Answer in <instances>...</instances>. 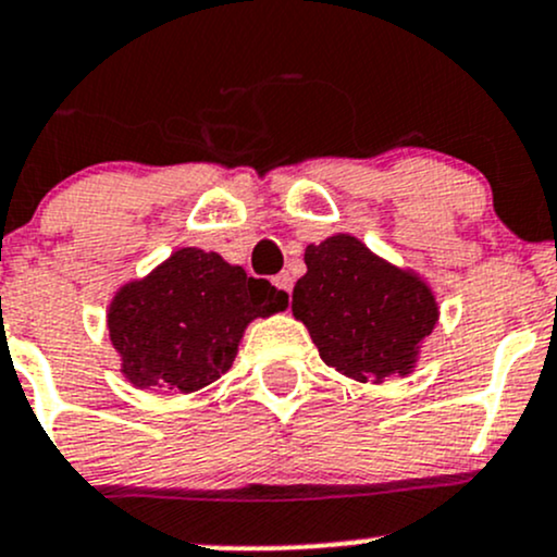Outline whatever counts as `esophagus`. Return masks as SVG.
<instances>
[{"mask_svg": "<svg viewBox=\"0 0 557 557\" xmlns=\"http://www.w3.org/2000/svg\"><path fill=\"white\" fill-rule=\"evenodd\" d=\"M273 286L281 292H286V295H292V276L289 273H278V276L273 278Z\"/></svg>", "mask_w": 557, "mask_h": 557, "instance_id": "esophagus-1", "label": "esophagus"}]
</instances>
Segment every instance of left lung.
<instances>
[{
    "label": "left lung",
    "mask_w": 557,
    "mask_h": 557,
    "mask_svg": "<svg viewBox=\"0 0 557 557\" xmlns=\"http://www.w3.org/2000/svg\"><path fill=\"white\" fill-rule=\"evenodd\" d=\"M305 265L292 313L326 367L372 385L414 374L441 315L433 286L420 273L393 265L352 233L308 244Z\"/></svg>",
    "instance_id": "1"
}]
</instances>
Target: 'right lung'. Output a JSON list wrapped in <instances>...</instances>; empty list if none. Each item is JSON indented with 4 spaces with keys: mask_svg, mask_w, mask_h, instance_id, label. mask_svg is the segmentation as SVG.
Masks as SVG:
<instances>
[{
    "mask_svg": "<svg viewBox=\"0 0 557 557\" xmlns=\"http://www.w3.org/2000/svg\"><path fill=\"white\" fill-rule=\"evenodd\" d=\"M289 308V295L249 278L218 252L183 247L111 297L106 326L129 385L196 393L233 367L255 319Z\"/></svg>",
    "mask_w": 557,
    "mask_h": 557,
    "instance_id": "add662e5",
    "label": "right lung"
}]
</instances>
